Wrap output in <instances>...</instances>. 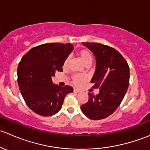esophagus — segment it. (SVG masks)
<instances>
[{
    "instance_id": "obj_1",
    "label": "esophagus",
    "mask_w": 150,
    "mask_h": 150,
    "mask_svg": "<svg viewBox=\"0 0 150 150\" xmlns=\"http://www.w3.org/2000/svg\"><path fill=\"white\" fill-rule=\"evenodd\" d=\"M74 93H79L80 90L77 88H74Z\"/></svg>"
}]
</instances>
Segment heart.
<instances>
[{
    "mask_svg": "<svg viewBox=\"0 0 150 150\" xmlns=\"http://www.w3.org/2000/svg\"><path fill=\"white\" fill-rule=\"evenodd\" d=\"M78 55L79 56V57L81 58V61L84 63V65L86 66H90L92 63L93 60V57L92 53L90 52L89 50H80L78 52ZM68 62H69V59H66L65 60L64 63H63V67H66L68 64ZM73 82L75 85L76 86H80L81 84H82L83 83L85 82L87 80V77L84 75H75L74 76L73 78Z\"/></svg>",
    "mask_w": 150,
    "mask_h": 150,
    "instance_id": "heart-1",
    "label": "heart"
}]
</instances>
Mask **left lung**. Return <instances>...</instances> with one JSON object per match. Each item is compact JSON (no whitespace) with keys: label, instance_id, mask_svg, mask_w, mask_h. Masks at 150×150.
Listing matches in <instances>:
<instances>
[{"label":"left lung","instance_id":"obj_1","mask_svg":"<svg viewBox=\"0 0 150 150\" xmlns=\"http://www.w3.org/2000/svg\"><path fill=\"white\" fill-rule=\"evenodd\" d=\"M96 57V71L90 82L93 88L100 87L96 96L89 93L88 101L81 106L87 117L94 120L112 115L122 102L128 88L130 70L120 53L99 43H82Z\"/></svg>","mask_w":150,"mask_h":150}]
</instances>
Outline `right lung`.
Listing matches in <instances>:
<instances>
[{"mask_svg":"<svg viewBox=\"0 0 150 150\" xmlns=\"http://www.w3.org/2000/svg\"><path fill=\"white\" fill-rule=\"evenodd\" d=\"M74 50L71 44L49 43L30 50L17 69L20 93L28 107L38 115L49 117L62 108L65 97L73 87L53 83L55 72L63 71L65 60Z\"/></svg>","mask_w":150,"mask_h":150,"instance_id":"add662e5","label":"right lung"}]
</instances>
